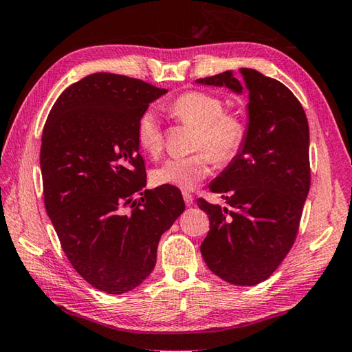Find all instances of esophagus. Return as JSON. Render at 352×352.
<instances>
[{
  "label": "esophagus",
  "mask_w": 352,
  "mask_h": 352,
  "mask_svg": "<svg viewBox=\"0 0 352 352\" xmlns=\"http://www.w3.org/2000/svg\"><path fill=\"white\" fill-rule=\"evenodd\" d=\"M182 196H184V201H185V205H187V207H190V205H193V202H195V197L193 196H191L190 193H187V191H184Z\"/></svg>",
  "instance_id": "obj_1"
}]
</instances>
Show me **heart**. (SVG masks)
Listing matches in <instances>:
<instances>
[{
	"instance_id": "obj_1",
	"label": "heart",
	"mask_w": 352,
	"mask_h": 352,
	"mask_svg": "<svg viewBox=\"0 0 352 352\" xmlns=\"http://www.w3.org/2000/svg\"><path fill=\"white\" fill-rule=\"evenodd\" d=\"M165 110L175 121L196 129L191 145L196 153L164 161L151 171V181L156 185L193 190L210 175L211 162L230 164L247 141V124L242 116L225 111L222 99L207 91H185ZM136 141L145 153L153 157L164 148V131L151 110H145L138 118Z\"/></svg>"
}]
</instances>
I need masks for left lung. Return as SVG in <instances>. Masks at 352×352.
<instances>
[{
	"instance_id": "left-lung-1",
	"label": "left lung",
	"mask_w": 352,
	"mask_h": 352,
	"mask_svg": "<svg viewBox=\"0 0 352 352\" xmlns=\"http://www.w3.org/2000/svg\"><path fill=\"white\" fill-rule=\"evenodd\" d=\"M197 82L250 94L247 141L210 184L227 204L199 197L197 205L210 219L201 245L205 263L222 280L251 287L274 273L299 233L311 184L308 119L287 85L253 69Z\"/></svg>"
}]
</instances>
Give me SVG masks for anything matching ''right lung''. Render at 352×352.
I'll return each mask as SVG.
<instances>
[{"instance_id":"add662e5","label":"right lung","mask_w":352,"mask_h":352,"mask_svg":"<svg viewBox=\"0 0 352 352\" xmlns=\"http://www.w3.org/2000/svg\"><path fill=\"white\" fill-rule=\"evenodd\" d=\"M165 91L136 78L94 73L63 91L43 130L45 211L72 267L107 294L147 279L159 239L185 210L176 187L144 190L136 122Z\"/></svg>"}]
</instances>
